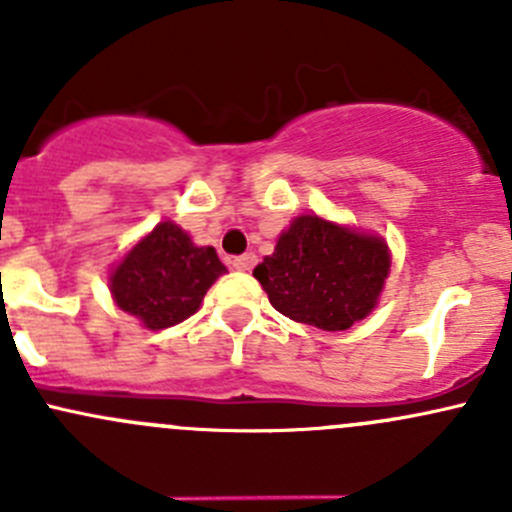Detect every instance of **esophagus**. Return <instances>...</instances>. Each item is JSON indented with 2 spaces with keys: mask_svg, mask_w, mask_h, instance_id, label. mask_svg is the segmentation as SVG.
<instances>
[{
  "mask_svg": "<svg viewBox=\"0 0 512 512\" xmlns=\"http://www.w3.org/2000/svg\"><path fill=\"white\" fill-rule=\"evenodd\" d=\"M255 265H257L255 252H245V255H240V257H235V260H232V267H235V270H240V272H250Z\"/></svg>",
  "mask_w": 512,
  "mask_h": 512,
  "instance_id": "1",
  "label": "esophagus"
}]
</instances>
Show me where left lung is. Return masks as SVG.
I'll return each instance as SVG.
<instances>
[{
	"label": "left lung",
	"instance_id": "obj_1",
	"mask_svg": "<svg viewBox=\"0 0 512 512\" xmlns=\"http://www.w3.org/2000/svg\"><path fill=\"white\" fill-rule=\"evenodd\" d=\"M389 272L391 250L381 235L299 215L252 275L280 314L344 332L374 312Z\"/></svg>",
	"mask_w": 512,
	"mask_h": 512
}]
</instances>
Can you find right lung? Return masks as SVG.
Wrapping results in <instances>:
<instances>
[{
	"label": "right lung",
	"mask_w": 512,
	"mask_h": 512,
	"mask_svg": "<svg viewBox=\"0 0 512 512\" xmlns=\"http://www.w3.org/2000/svg\"><path fill=\"white\" fill-rule=\"evenodd\" d=\"M225 272L215 247L195 245L183 227L163 220L111 267L108 289L118 309L158 332L198 312Z\"/></svg>",
	"instance_id": "1"
}]
</instances>
